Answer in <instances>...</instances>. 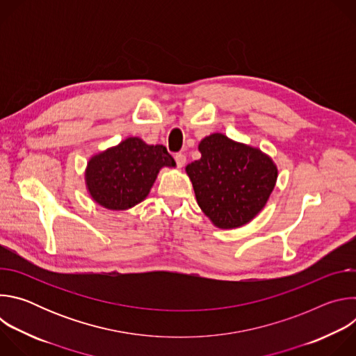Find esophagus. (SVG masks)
Returning a JSON list of instances; mask_svg holds the SVG:
<instances>
[{"label":"esophagus","instance_id":"1","mask_svg":"<svg viewBox=\"0 0 356 356\" xmlns=\"http://www.w3.org/2000/svg\"><path fill=\"white\" fill-rule=\"evenodd\" d=\"M175 161H176L179 168H183L184 163H186V155L184 154H176L175 155Z\"/></svg>","mask_w":356,"mask_h":356}]
</instances>
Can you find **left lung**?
I'll list each match as a JSON object with an SVG mask.
<instances>
[{
    "label": "left lung",
    "mask_w": 356,
    "mask_h": 356,
    "mask_svg": "<svg viewBox=\"0 0 356 356\" xmlns=\"http://www.w3.org/2000/svg\"><path fill=\"white\" fill-rule=\"evenodd\" d=\"M201 158L186 166L200 209L222 229L248 224L265 207L277 179L273 161L258 147L222 134L198 145Z\"/></svg>",
    "instance_id": "8db88e82"
}]
</instances>
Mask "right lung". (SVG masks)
Instances as JSON below:
<instances>
[{
	"label": "right lung",
	"mask_w": 356,
	"mask_h": 356,
	"mask_svg": "<svg viewBox=\"0 0 356 356\" xmlns=\"http://www.w3.org/2000/svg\"><path fill=\"white\" fill-rule=\"evenodd\" d=\"M175 168L163 145L127 138L88 161L86 184L90 195L108 210H127L143 201L162 168Z\"/></svg>",
	"instance_id": "1"
}]
</instances>
